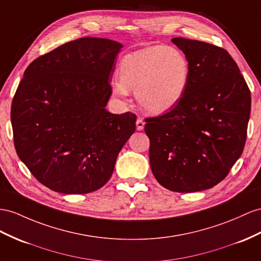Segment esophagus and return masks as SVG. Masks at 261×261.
I'll list each match as a JSON object with an SVG mask.
<instances>
[{
	"instance_id": "34e87169",
	"label": "esophagus",
	"mask_w": 261,
	"mask_h": 261,
	"mask_svg": "<svg viewBox=\"0 0 261 261\" xmlns=\"http://www.w3.org/2000/svg\"><path fill=\"white\" fill-rule=\"evenodd\" d=\"M136 124H137V130H139V131L143 130V128H144V121H143L142 118L139 117V118L137 119Z\"/></svg>"
}]
</instances>
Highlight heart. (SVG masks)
<instances>
[{"label":"heart","instance_id":"heart-1","mask_svg":"<svg viewBox=\"0 0 261 261\" xmlns=\"http://www.w3.org/2000/svg\"><path fill=\"white\" fill-rule=\"evenodd\" d=\"M118 73L119 80L112 83L113 95L125 99L129 90H135L143 110L160 115L174 108L183 98L191 69L181 51L156 45L124 56Z\"/></svg>","mask_w":261,"mask_h":261}]
</instances>
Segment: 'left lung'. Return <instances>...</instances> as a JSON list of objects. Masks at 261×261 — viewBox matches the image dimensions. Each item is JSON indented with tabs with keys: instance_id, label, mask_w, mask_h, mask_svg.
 Wrapping results in <instances>:
<instances>
[{
	"instance_id": "8db88e82",
	"label": "left lung",
	"mask_w": 261,
	"mask_h": 261,
	"mask_svg": "<svg viewBox=\"0 0 261 261\" xmlns=\"http://www.w3.org/2000/svg\"><path fill=\"white\" fill-rule=\"evenodd\" d=\"M172 43L189 61L190 82L174 108L145 119L150 165L165 189L204 191L222 182L242 155L250 90L226 49L183 37Z\"/></svg>"
}]
</instances>
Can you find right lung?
<instances>
[{
	"label": "right lung",
	"mask_w": 261,
	"mask_h": 261,
	"mask_svg": "<svg viewBox=\"0 0 261 261\" xmlns=\"http://www.w3.org/2000/svg\"><path fill=\"white\" fill-rule=\"evenodd\" d=\"M121 48L111 39L78 38L26 68L12 101L13 137L18 158L46 188L86 194L111 177L137 121L106 109Z\"/></svg>",
	"instance_id": "obj_1"
}]
</instances>
